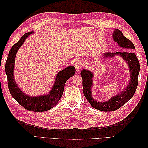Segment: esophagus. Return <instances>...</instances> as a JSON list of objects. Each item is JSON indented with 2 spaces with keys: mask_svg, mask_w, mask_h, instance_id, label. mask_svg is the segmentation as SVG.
Wrapping results in <instances>:
<instances>
[{
  "mask_svg": "<svg viewBox=\"0 0 148 148\" xmlns=\"http://www.w3.org/2000/svg\"><path fill=\"white\" fill-rule=\"evenodd\" d=\"M75 69L77 70V71H79L82 68L83 66V63L81 60H78L75 62Z\"/></svg>",
  "mask_w": 148,
  "mask_h": 148,
  "instance_id": "obj_1",
  "label": "esophagus"
}]
</instances>
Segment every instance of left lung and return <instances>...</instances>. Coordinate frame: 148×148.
<instances>
[{"instance_id": "left-lung-1", "label": "left lung", "mask_w": 148, "mask_h": 148, "mask_svg": "<svg viewBox=\"0 0 148 148\" xmlns=\"http://www.w3.org/2000/svg\"><path fill=\"white\" fill-rule=\"evenodd\" d=\"M113 38L119 45L128 51H121L114 53H106L104 56L112 57L114 55H120L127 62L131 73V80L128 86L122 92L112 97L110 100L104 102H97L92 97L91 87L92 86V73L88 70H83L81 72L83 78V94L92 107L104 112H112L119 109L133 96L138 86V75L140 72V62L135 53L132 51L135 49V46L130 40L125 37L122 32L116 29L114 31Z\"/></svg>"}]
</instances>
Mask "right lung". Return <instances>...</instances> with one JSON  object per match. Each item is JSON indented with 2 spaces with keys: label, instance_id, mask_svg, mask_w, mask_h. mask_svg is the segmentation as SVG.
<instances>
[{
  "label": "right lung",
  "instance_id": "1",
  "mask_svg": "<svg viewBox=\"0 0 148 148\" xmlns=\"http://www.w3.org/2000/svg\"><path fill=\"white\" fill-rule=\"evenodd\" d=\"M32 33V31L25 33L10 49L5 63L7 84L12 96L25 109L33 112H44L50 110L57 104L63 95L66 82L75 75V69L73 66H69L59 71L57 75L53 88L48 95L39 97L26 96L20 88H18L15 83L13 77V69L15 56L18 50L23 44L26 38Z\"/></svg>",
  "mask_w": 148,
  "mask_h": 148
}]
</instances>
